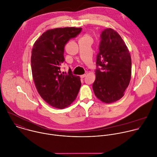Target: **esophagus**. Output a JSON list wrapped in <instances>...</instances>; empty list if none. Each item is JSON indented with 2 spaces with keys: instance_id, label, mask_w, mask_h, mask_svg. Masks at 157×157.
<instances>
[{
  "instance_id": "esophagus-1",
  "label": "esophagus",
  "mask_w": 157,
  "mask_h": 157,
  "mask_svg": "<svg viewBox=\"0 0 157 157\" xmlns=\"http://www.w3.org/2000/svg\"><path fill=\"white\" fill-rule=\"evenodd\" d=\"M86 76V74L82 75H81V78H85Z\"/></svg>"
}]
</instances>
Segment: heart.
<instances>
[{"label":"heart","mask_w":157,"mask_h":157,"mask_svg":"<svg viewBox=\"0 0 157 157\" xmlns=\"http://www.w3.org/2000/svg\"><path fill=\"white\" fill-rule=\"evenodd\" d=\"M91 39V37L89 36V35H87V34H86V35H84V36H83L81 38V39L80 40H83V39Z\"/></svg>","instance_id":"heart-1"}]
</instances>
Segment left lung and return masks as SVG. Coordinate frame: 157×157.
<instances>
[{
  "instance_id": "obj_1",
  "label": "left lung",
  "mask_w": 157,
  "mask_h": 157,
  "mask_svg": "<svg viewBox=\"0 0 157 157\" xmlns=\"http://www.w3.org/2000/svg\"><path fill=\"white\" fill-rule=\"evenodd\" d=\"M96 66L92 84L95 95L107 103L122 98L131 80V59L125 42L112 28L101 33Z\"/></svg>"
}]
</instances>
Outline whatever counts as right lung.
Segmentation results:
<instances>
[{
  "instance_id": "right-lung-1",
  "label": "right lung",
  "mask_w": 157,
  "mask_h": 157,
  "mask_svg": "<svg viewBox=\"0 0 157 157\" xmlns=\"http://www.w3.org/2000/svg\"><path fill=\"white\" fill-rule=\"evenodd\" d=\"M81 28L49 29L35 42L31 52L33 80L40 97L50 105L62 109L76 99L81 82L80 78L61 73L60 65L65 61L64 47L68 41L76 37Z\"/></svg>"
}]
</instances>
